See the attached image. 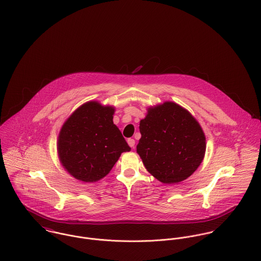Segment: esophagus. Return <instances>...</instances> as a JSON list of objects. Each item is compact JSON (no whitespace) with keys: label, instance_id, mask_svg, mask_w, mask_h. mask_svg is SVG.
Instances as JSON below:
<instances>
[{"label":"esophagus","instance_id":"1","mask_svg":"<svg viewBox=\"0 0 261 261\" xmlns=\"http://www.w3.org/2000/svg\"><path fill=\"white\" fill-rule=\"evenodd\" d=\"M127 144H128V146L130 147V148H135V145H136V142H135V140L134 139H128L127 140Z\"/></svg>","mask_w":261,"mask_h":261}]
</instances>
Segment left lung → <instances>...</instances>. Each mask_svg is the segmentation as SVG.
I'll return each instance as SVG.
<instances>
[{
    "mask_svg": "<svg viewBox=\"0 0 261 261\" xmlns=\"http://www.w3.org/2000/svg\"><path fill=\"white\" fill-rule=\"evenodd\" d=\"M137 146L147 171L164 184H178L201 165L206 137L192 113L174 101L149 107Z\"/></svg>",
    "mask_w": 261,
    "mask_h": 261,
    "instance_id": "8db88e82",
    "label": "left lung"
}]
</instances>
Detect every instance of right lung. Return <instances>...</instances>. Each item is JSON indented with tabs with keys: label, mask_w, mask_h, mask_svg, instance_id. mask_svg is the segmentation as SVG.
<instances>
[{
	"label": "right lung",
	"mask_w": 261,
	"mask_h": 261,
	"mask_svg": "<svg viewBox=\"0 0 261 261\" xmlns=\"http://www.w3.org/2000/svg\"><path fill=\"white\" fill-rule=\"evenodd\" d=\"M113 106L90 100L62 124L57 153L64 170L79 182L94 183L112 171L120 154L130 148L113 123Z\"/></svg>",
	"instance_id": "right-lung-1"
}]
</instances>
